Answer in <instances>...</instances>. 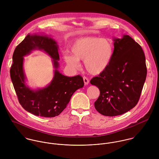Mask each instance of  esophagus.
Masks as SVG:
<instances>
[{"mask_svg":"<svg viewBox=\"0 0 159 159\" xmlns=\"http://www.w3.org/2000/svg\"><path fill=\"white\" fill-rule=\"evenodd\" d=\"M83 79H84V82L85 85H88L89 84V79L87 77L84 76L83 77Z\"/></svg>","mask_w":159,"mask_h":159,"instance_id":"34e87169","label":"esophagus"}]
</instances>
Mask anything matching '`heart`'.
<instances>
[{"label": "heart", "mask_w": 159, "mask_h": 159, "mask_svg": "<svg viewBox=\"0 0 159 159\" xmlns=\"http://www.w3.org/2000/svg\"><path fill=\"white\" fill-rule=\"evenodd\" d=\"M72 55L64 59L70 67L77 69L80 60L84 61L86 70L92 75L103 72L108 67L113 53L111 43L106 38L85 37L77 39L70 48Z\"/></svg>", "instance_id": "heart-1"}]
</instances>
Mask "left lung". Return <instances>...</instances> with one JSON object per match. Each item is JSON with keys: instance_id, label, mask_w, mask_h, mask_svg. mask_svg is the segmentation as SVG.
<instances>
[{"instance_id": "obj_1", "label": "left lung", "mask_w": 159, "mask_h": 159, "mask_svg": "<svg viewBox=\"0 0 159 159\" xmlns=\"http://www.w3.org/2000/svg\"><path fill=\"white\" fill-rule=\"evenodd\" d=\"M113 41L114 51L108 67L90 80L100 92L95 108L107 116L123 115L137 105L147 75L141 46L129 35Z\"/></svg>"}]
</instances>
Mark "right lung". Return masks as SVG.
<instances>
[{
  "label": "right lung",
  "mask_w": 159,
  "mask_h": 159,
  "mask_svg": "<svg viewBox=\"0 0 159 159\" xmlns=\"http://www.w3.org/2000/svg\"><path fill=\"white\" fill-rule=\"evenodd\" d=\"M35 49L43 50L52 57L55 70L53 79L48 86L31 90L25 84L23 56ZM12 59L10 78L19 103L26 111L35 116L46 118L58 116L66 108L73 93L84 85L80 75L70 77L57 70L58 45L48 35L28 34L16 47Z\"/></svg>",
  "instance_id": "right-lung-1"
}]
</instances>
